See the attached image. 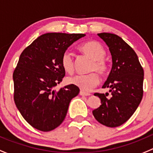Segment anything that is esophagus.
<instances>
[{"label":"esophagus","mask_w":153,"mask_h":153,"mask_svg":"<svg viewBox=\"0 0 153 153\" xmlns=\"http://www.w3.org/2000/svg\"><path fill=\"white\" fill-rule=\"evenodd\" d=\"M79 94H80V95H82V96H90L91 95L90 93L85 92V91H81Z\"/></svg>","instance_id":"1"}]
</instances>
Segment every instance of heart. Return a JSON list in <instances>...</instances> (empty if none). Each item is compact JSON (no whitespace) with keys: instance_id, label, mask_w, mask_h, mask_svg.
Returning <instances> with one entry per match:
<instances>
[{"instance_id":"b5f03b06","label":"heart","mask_w":153,"mask_h":153,"mask_svg":"<svg viewBox=\"0 0 153 153\" xmlns=\"http://www.w3.org/2000/svg\"><path fill=\"white\" fill-rule=\"evenodd\" d=\"M79 50L82 53L93 60L91 65L90 71H97L100 75H105L108 71L107 62L104 59L106 51L103 46L97 41H88L79 46ZM62 66L66 72L71 73L75 69V62L71 53L65 52L62 56ZM68 84L73 85L85 91H89L97 86L100 82V78L96 72L88 75H75L67 78Z\"/></svg>"}]
</instances>
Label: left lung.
<instances>
[{
	"label": "left lung",
	"instance_id": "1",
	"mask_svg": "<svg viewBox=\"0 0 153 153\" xmlns=\"http://www.w3.org/2000/svg\"><path fill=\"white\" fill-rule=\"evenodd\" d=\"M97 35L109 47L112 68L103 88L109 94L95 93L101 105L92 111L99 123L117 127L130 119L141 102L143 94V68L138 56L121 37L108 33Z\"/></svg>",
	"mask_w": 153,
	"mask_h": 153
}]
</instances>
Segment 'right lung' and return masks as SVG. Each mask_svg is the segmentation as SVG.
<instances>
[{"label": "right lung", "mask_w": 153, "mask_h": 153, "mask_svg": "<svg viewBox=\"0 0 153 153\" xmlns=\"http://www.w3.org/2000/svg\"><path fill=\"white\" fill-rule=\"evenodd\" d=\"M85 36L61 33L43 34L20 55L13 74V98L23 117L33 127L40 131H51L65 118L71 100L80 90L73 85L59 91L54 88L65 75L61 63L63 53Z\"/></svg>", "instance_id": "obj_1"}]
</instances>
